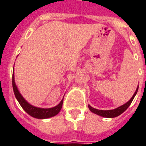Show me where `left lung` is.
<instances>
[{"mask_svg":"<svg viewBox=\"0 0 146 146\" xmlns=\"http://www.w3.org/2000/svg\"><path fill=\"white\" fill-rule=\"evenodd\" d=\"M138 89L139 86H137V89H136V92H135V93L133 96V97L130 98L129 102H127L126 104H123L121 106L118 107L117 108L113 109V110H108V111H103V110H98V109L94 108L92 107H91L90 105H89V110L94 113H96L98 115L102 116V117H108V118H113V117H117V116L120 115L121 113H123L126 110H127L129 106L130 105V104L133 102V100L134 97L136 96V93H137V92H138Z\"/></svg>","mask_w":146,"mask_h":146,"instance_id":"obj_1","label":"left lung"}]
</instances>
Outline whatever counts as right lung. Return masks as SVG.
I'll list each match as a JSON object with an SVG mask.
<instances>
[{"instance_id":"1","label":"right lung","mask_w":146,"mask_h":146,"mask_svg":"<svg viewBox=\"0 0 146 146\" xmlns=\"http://www.w3.org/2000/svg\"><path fill=\"white\" fill-rule=\"evenodd\" d=\"M12 84L13 89V92H14V95L16 96V98L19 102V104L21 105L24 111L30 116H32L33 117L38 118V119H45V118L52 117L54 116L57 115V113L60 112V111L61 110L64 99H62L57 106L51 108H40L33 106L29 103H28L26 100L24 99V98L21 96V94L19 93V90L16 86L14 80V73H13Z\"/></svg>"}]
</instances>
